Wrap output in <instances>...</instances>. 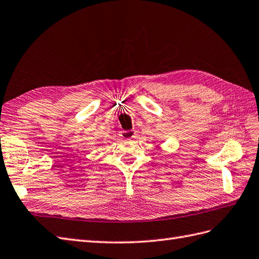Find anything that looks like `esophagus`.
<instances>
[{
	"instance_id": "1",
	"label": "esophagus",
	"mask_w": 259,
	"mask_h": 259,
	"mask_svg": "<svg viewBox=\"0 0 259 259\" xmlns=\"http://www.w3.org/2000/svg\"><path fill=\"white\" fill-rule=\"evenodd\" d=\"M121 138L124 139V140H130V139L135 138V131L134 130H123L120 134Z\"/></svg>"
}]
</instances>
